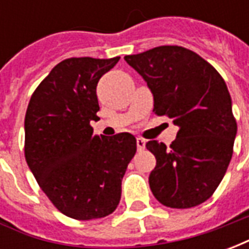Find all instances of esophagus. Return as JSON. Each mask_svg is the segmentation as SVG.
Instances as JSON below:
<instances>
[{
	"label": "esophagus",
	"mask_w": 249,
	"mask_h": 249,
	"mask_svg": "<svg viewBox=\"0 0 249 249\" xmlns=\"http://www.w3.org/2000/svg\"><path fill=\"white\" fill-rule=\"evenodd\" d=\"M136 144H137V149H139V151H142V149L145 148V140L141 139V137H137V139H136Z\"/></svg>",
	"instance_id": "obj_1"
}]
</instances>
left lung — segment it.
<instances>
[{"mask_svg": "<svg viewBox=\"0 0 249 249\" xmlns=\"http://www.w3.org/2000/svg\"><path fill=\"white\" fill-rule=\"evenodd\" d=\"M124 58L153 93V112L178 126L168 148L156 140L145 144L156 157L149 175L153 196L169 208L207 201L227 172L237 132L223 77L183 46H157Z\"/></svg>", "mask_w": 249, "mask_h": 249, "instance_id": "1", "label": "left lung"}]
</instances>
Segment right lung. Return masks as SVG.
Returning <instances> with one entry per match:
<instances>
[{
	"instance_id": "add662e5",
	"label": "right lung",
	"mask_w": 249,
	"mask_h": 249,
	"mask_svg": "<svg viewBox=\"0 0 249 249\" xmlns=\"http://www.w3.org/2000/svg\"><path fill=\"white\" fill-rule=\"evenodd\" d=\"M119 60L66 58L36 88L26 109V162L52 204L71 219H100L117 208L136 153L133 135L105 137L90 126L98 120V80Z\"/></svg>"
}]
</instances>
